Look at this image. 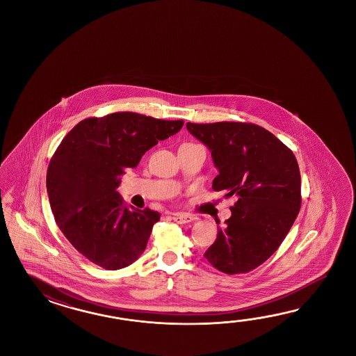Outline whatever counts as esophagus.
<instances>
[{"label": "esophagus", "instance_id": "34e87169", "mask_svg": "<svg viewBox=\"0 0 356 356\" xmlns=\"http://www.w3.org/2000/svg\"><path fill=\"white\" fill-rule=\"evenodd\" d=\"M173 220H175V222H178V224H187V222L193 221L195 218L192 215H189V213H175V216H173Z\"/></svg>", "mask_w": 356, "mask_h": 356}]
</instances>
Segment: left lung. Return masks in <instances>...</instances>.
<instances>
[{
	"label": "left lung",
	"mask_w": 356,
	"mask_h": 356,
	"mask_svg": "<svg viewBox=\"0 0 356 356\" xmlns=\"http://www.w3.org/2000/svg\"><path fill=\"white\" fill-rule=\"evenodd\" d=\"M211 152L213 191L238 197L204 258L227 275L247 273L280 247L302 206L296 155L270 131L245 122L187 123Z\"/></svg>",
	"instance_id": "1"
}]
</instances>
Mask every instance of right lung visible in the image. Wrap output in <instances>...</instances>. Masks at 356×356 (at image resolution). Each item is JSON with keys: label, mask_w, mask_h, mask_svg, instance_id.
I'll list each match as a JSON object with an SVG mask.
<instances>
[{"label": "right lung", "mask_w": 356, "mask_h": 356, "mask_svg": "<svg viewBox=\"0 0 356 356\" xmlns=\"http://www.w3.org/2000/svg\"><path fill=\"white\" fill-rule=\"evenodd\" d=\"M183 123L117 112L85 118L60 141L47 170L49 204L60 232L94 265L120 270L144 252L160 213L124 207L120 175Z\"/></svg>", "instance_id": "1"}]
</instances>
